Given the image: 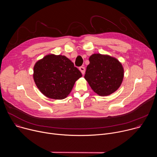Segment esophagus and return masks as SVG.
Wrapping results in <instances>:
<instances>
[{
    "label": "esophagus",
    "mask_w": 157,
    "mask_h": 157,
    "mask_svg": "<svg viewBox=\"0 0 157 157\" xmlns=\"http://www.w3.org/2000/svg\"><path fill=\"white\" fill-rule=\"evenodd\" d=\"M79 70H80V71L81 72V73L82 74V75H84V73H85V68L84 67H83V66H81V67H79Z\"/></svg>",
    "instance_id": "obj_1"
}]
</instances>
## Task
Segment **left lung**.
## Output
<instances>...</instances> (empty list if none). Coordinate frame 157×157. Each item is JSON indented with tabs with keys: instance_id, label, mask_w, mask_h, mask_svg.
Here are the masks:
<instances>
[{
	"instance_id": "8db88e82",
	"label": "left lung",
	"mask_w": 157,
	"mask_h": 157,
	"mask_svg": "<svg viewBox=\"0 0 157 157\" xmlns=\"http://www.w3.org/2000/svg\"><path fill=\"white\" fill-rule=\"evenodd\" d=\"M84 78L98 95L105 96L117 91L124 78L122 64L108 55L93 54L89 57Z\"/></svg>"
}]
</instances>
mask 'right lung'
I'll return each mask as SVG.
<instances>
[{
    "label": "right lung",
    "instance_id": "obj_1",
    "mask_svg": "<svg viewBox=\"0 0 157 157\" xmlns=\"http://www.w3.org/2000/svg\"><path fill=\"white\" fill-rule=\"evenodd\" d=\"M82 76L81 71L65 56L48 55L38 61L33 68L34 81L47 98L63 99Z\"/></svg>",
    "mask_w": 157,
    "mask_h": 157
}]
</instances>
